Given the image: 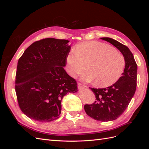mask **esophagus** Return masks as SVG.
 Segmentation results:
<instances>
[{
    "label": "esophagus",
    "instance_id": "esophagus-1",
    "mask_svg": "<svg viewBox=\"0 0 149 149\" xmlns=\"http://www.w3.org/2000/svg\"><path fill=\"white\" fill-rule=\"evenodd\" d=\"M78 88H79V89H82V88H87L86 86L83 85V84H81V83H78Z\"/></svg>",
    "mask_w": 149,
    "mask_h": 149
}]
</instances>
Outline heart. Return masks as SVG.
<instances>
[{"instance_id":"b5f03b06","label":"heart","mask_w":149,"mask_h":149,"mask_svg":"<svg viewBox=\"0 0 149 149\" xmlns=\"http://www.w3.org/2000/svg\"><path fill=\"white\" fill-rule=\"evenodd\" d=\"M68 73L75 76L86 69L81 76L84 81H96L101 87L113 84L123 74L125 61L120 53L109 45L92 41L79 44L75 51H71L66 57Z\"/></svg>"}]
</instances>
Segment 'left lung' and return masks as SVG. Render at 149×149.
<instances>
[{
    "mask_svg": "<svg viewBox=\"0 0 149 149\" xmlns=\"http://www.w3.org/2000/svg\"><path fill=\"white\" fill-rule=\"evenodd\" d=\"M101 38L118 48L125 61L124 73L118 81L107 88H90L96 96V101L84 106L85 112L93 119L107 122L118 119L128 107L136 92L137 65L127 47L111 38Z\"/></svg>",
    "mask_w": 149,
    "mask_h": 149,
    "instance_id": "8db88e82",
    "label": "left lung"
}]
</instances>
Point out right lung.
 <instances>
[{
    "instance_id": "right-lung-1",
    "label": "right lung",
    "mask_w": 149,
    "mask_h": 149,
    "mask_svg": "<svg viewBox=\"0 0 149 149\" xmlns=\"http://www.w3.org/2000/svg\"><path fill=\"white\" fill-rule=\"evenodd\" d=\"M66 40L43 38L30 45L18 61L15 92L19 107L29 118L50 122L60 118L61 100L78 91L63 67L71 46Z\"/></svg>"
}]
</instances>
